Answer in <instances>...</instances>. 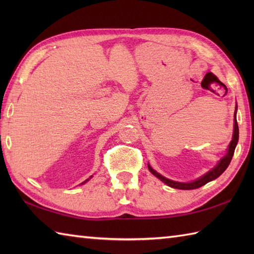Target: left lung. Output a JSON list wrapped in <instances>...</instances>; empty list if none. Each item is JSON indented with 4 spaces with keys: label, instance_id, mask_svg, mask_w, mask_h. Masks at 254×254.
<instances>
[{
    "label": "left lung",
    "instance_id": "obj_1",
    "mask_svg": "<svg viewBox=\"0 0 254 254\" xmlns=\"http://www.w3.org/2000/svg\"><path fill=\"white\" fill-rule=\"evenodd\" d=\"M236 112H237V107H236V111H235V124H234V134H233V139H231V142L228 146V152L226 154L224 157L218 161V164L214 167L212 170H209L207 174H205L203 177L198 178V179L191 181V182H177V181H172L170 179H167L164 176L159 175L157 171H155L150 165L148 166V169L149 171L152 172V174L157 177L159 180L163 181L164 183H166L167 186H169L174 189H179V190H194V189H197V188H201L202 186L206 185L207 182L215 180L216 178H218L220 175L223 174V172L227 169V167L229 166L231 158H233L234 153H235V148L237 146V143H238V139H239V127H238V123H237V119H236Z\"/></svg>",
    "mask_w": 254,
    "mask_h": 254
}]
</instances>
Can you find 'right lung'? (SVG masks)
Segmentation results:
<instances>
[{
    "instance_id": "right-lung-1",
    "label": "right lung",
    "mask_w": 254,
    "mask_h": 254,
    "mask_svg": "<svg viewBox=\"0 0 254 254\" xmlns=\"http://www.w3.org/2000/svg\"><path fill=\"white\" fill-rule=\"evenodd\" d=\"M90 178H91V177H90ZM90 178H89V179H90ZM89 179H87V180H85V181H84V182H83V183H82V185H84V183H86V182H87V181H88V180H89Z\"/></svg>"
}]
</instances>
